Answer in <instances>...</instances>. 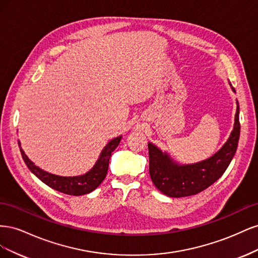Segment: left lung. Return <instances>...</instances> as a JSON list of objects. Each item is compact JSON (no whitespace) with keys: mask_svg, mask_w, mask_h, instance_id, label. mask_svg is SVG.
<instances>
[{"mask_svg":"<svg viewBox=\"0 0 258 258\" xmlns=\"http://www.w3.org/2000/svg\"><path fill=\"white\" fill-rule=\"evenodd\" d=\"M231 86V84H229ZM232 91L233 89L231 86ZM240 137L239 103L235 124L223 147L212 157L192 165H177L167 153H162L157 146L148 143L150 155V175L155 186L169 197H187L208 188L220 178L236 154Z\"/></svg>","mask_w":258,"mask_h":258,"instance_id":"obj_1","label":"left lung"}]
</instances>
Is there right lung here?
<instances>
[{
  "label": "right lung",
  "mask_w": 258,
  "mask_h": 258,
  "mask_svg": "<svg viewBox=\"0 0 258 258\" xmlns=\"http://www.w3.org/2000/svg\"><path fill=\"white\" fill-rule=\"evenodd\" d=\"M121 140V137H117L103 148L102 153H101L98 161L93 168L86 174L80 176H59L51 173L46 172V171L36 167L34 163L31 161L28 156L23 152V150L19 144L20 153L22 156V159L25 160L27 167L36 177L41 179L43 183L48 185L51 188L56 189L60 192H63L67 195H72V196H82V195L89 194L92 190H95L97 187L103 182V179L106 176L107 169H108V162L112 156V153L115 151V148L118 146Z\"/></svg>",
  "instance_id": "right-lung-1"
}]
</instances>
